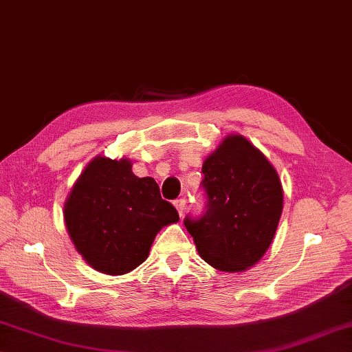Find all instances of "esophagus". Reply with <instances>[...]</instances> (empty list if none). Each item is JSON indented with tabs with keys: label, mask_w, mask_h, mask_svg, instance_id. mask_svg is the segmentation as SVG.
I'll list each match as a JSON object with an SVG mask.
<instances>
[{
	"label": "esophagus",
	"mask_w": 352,
	"mask_h": 352,
	"mask_svg": "<svg viewBox=\"0 0 352 352\" xmlns=\"http://www.w3.org/2000/svg\"><path fill=\"white\" fill-rule=\"evenodd\" d=\"M174 207L177 208V212L180 216H183V212H184V207H186V199L184 198H180V199H175L174 201Z\"/></svg>",
	"instance_id": "obj_1"
}]
</instances>
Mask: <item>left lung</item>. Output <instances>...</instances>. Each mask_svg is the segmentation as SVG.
I'll list each match as a JSON object with an SVG mask.
<instances>
[{
  "label": "left lung",
  "mask_w": 352,
  "mask_h": 352,
  "mask_svg": "<svg viewBox=\"0 0 352 352\" xmlns=\"http://www.w3.org/2000/svg\"><path fill=\"white\" fill-rule=\"evenodd\" d=\"M207 210L184 219L201 258L222 272L256 265L283 212L278 172L242 134H230L203 163Z\"/></svg>",
  "instance_id": "1"
}]
</instances>
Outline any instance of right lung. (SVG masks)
<instances>
[{"label": "right lung", "instance_id": "right-lung-1", "mask_svg": "<svg viewBox=\"0 0 352 352\" xmlns=\"http://www.w3.org/2000/svg\"><path fill=\"white\" fill-rule=\"evenodd\" d=\"M65 226L89 266L107 275L131 272L146 260L157 233L178 222L151 177L133 174L131 160L96 155L63 206Z\"/></svg>", "mask_w": 352, "mask_h": 352}]
</instances>
